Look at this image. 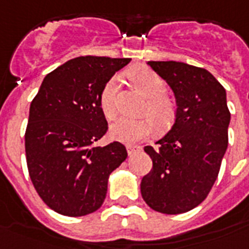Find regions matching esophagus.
<instances>
[{"instance_id":"34e87169","label":"esophagus","mask_w":249,"mask_h":249,"mask_svg":"<svg viewBox=\"0 0 249 249\" xmlns=\"http://www.w3.org/2000/svg\"><path fill=\"white\" fill-rule=\"evenodd\" d=\"M126 151H128L129 155H132L134 152L142 151V146H132V144H128L126 146Z\"/></svg>"}]
</instances>
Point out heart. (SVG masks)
Instances as JSON below:
<instances>
[{
	"label": "heart",
	"mask_w": 249,
	"mask_h": 249,
	"mask_svg": "<svg viewBox=\"0 0 249 249\" xmlns=\"http://www.w3.org/2000/svg\"><path fill=\"white\" fill-rule=\"evenodd\" d=\"M133 83L148 98L146 106V113L154 119L160 129L166 128L174 119L173 101L165 95L166 84L156 72L150 68H137L130 72ZM117 89L119 80L112 77L107 81L101 93V108L107 119H113L117 112ZM152 118V119H153ZM151 117L144 119H129L119 117L113 121L109 134L113 140L124 143H134L147 138L155 132V123Z\"/></svg>",
	"instance_id": "obj_1"
}]
</instances>
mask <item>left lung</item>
<instances>
[{
  "instance_id": "obj_1",
  "label": "left lung",
  "mask_w": 249,
  "mask_h": 249,
  "mask_svg": "<svg viewBox=\"0 0 249 249\" xmlns=\"http://www.w3.org/2000/svg\"><path fill=\"white\" fill-rule=\"evenodd\" d=\"M147 64L170 86L177 109L159 147H144L152 169L142 178L141 194L156 212H189L207 197L228 150L226 90L204 68L174 60Z\"/></svg>"
}]
</instances>
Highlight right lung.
I'll list each match as a JSON object with an SVG mask.
<instances>
[{
  "label": "right lung",
  "instance_id": "add662e5",
  "mask_svg": "<svg viewBox=\"0 0 249 249\" xmlns=\"http://www.w3.org/2000/svg\"><path fill=\"white\" fill-rule=\"evenodd\" d=\"M129 58L79 56L45 76L29 107V177L49 208L80 217L101 208L109 174L126 159L120 142L94 146L107 132L101 93Z\"/></svg>",
  "mask_w": 249,
  "mask_h": 249
}]
</instances>
